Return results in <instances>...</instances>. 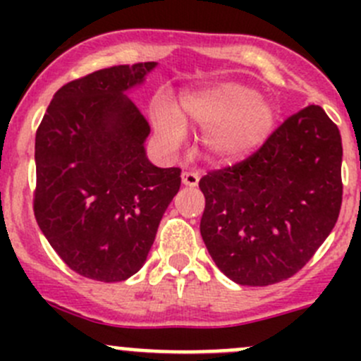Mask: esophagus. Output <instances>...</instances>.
Listing matches in <instances>:
<instances>
[{"label":"esophagus","instance_id":"esophagus-1","mask_svg":"<svg viewBox=\"0 0 361 361\" xmlns=\"http://www.w3.org/2000/svg\"><path fill=\"white\" fill-rule=\"evenodd\" d=\"M199 180H201L199 173H190V171H185V173L181 174V183H183L187 188L197 187Z\"/></svg>","mask_w":361,"mask_h":361}]
</instances>
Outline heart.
<instances>
[{"instance_id":"obj_1","label":"heart","mask_w":361,"mask_h":361,"mask_svg":"<svg viewBox=\"0 0 361 361\" xmlns=\"http://www.w3.org/2000/svg\"><path fill=\"white\" fill-rule=\"evenodd\" d=\"M152 122L171 148L183 141L185 123L201 127L211 157L220 164H235L267 143L278 123V108L253 87L227 80L185 90L176 110L157 99L152 106Z\"/></svg>"}]
</instances>
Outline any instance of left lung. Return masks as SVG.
<instances>
[{"label": "left lung", "mask_w": 361, "mask_h": 361, "mask_svg": "<svg viewBox=\"0 0 361 361\" xmlns=\"http://www.w3.org/2000/svg\"><path fill=\"white\" fill-rule=\"evenodd\" d=\"M342 141L322 106H307L255 155L199 181L202 241L238 285L292 278L332 232L342 202Z\"/></svg>", "instance_id": "left-lung-1"}]
</instances>
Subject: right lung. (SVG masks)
Here are the masks:
<instances>
[{"instance_id":"right-lung-1","label":"right lung","mask_w":361,"mask_h":361,"mask_svg":"<svg viewBox=\"0 0 361 361\" xmlns=\"http://www.w3.org/2000/svg\"><path fill=\"white\" fill-rule=\"evenodd\" d=\"M157 63L120 64L54 94L36 130L35 216L80 276L126 281L147 262L181 171L150 162V126L129 92Z\"/></svg>"}]
</instances>
